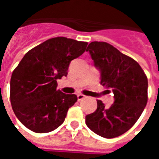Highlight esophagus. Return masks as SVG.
Segmentation results:
<instances>
[{"label": "esophagus", "instance_id": "34e87169", "mask_svg": "<svg viewBox=\"0 0 159 159\" xmlns=\"http://www.w3.org/2000/svg\"><path fill=\"white\" fill-rule=\"evenodd\" d=\"M86 98V96L85 95H83V94H82V93H80V94H77V100H83V99H85Z\"/></svg>", "mask_w": 159, "mask_h": 159}]
</instances>
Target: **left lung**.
<instances>
[{"instance_id":"8db88e82","label":"left lung","mask_w":159,"mask_h":159,"mask_svg":"<svg viewBox=\"0 0 159 159\" xmlns=\"http://www.w3.org/2000/svg\"><path fill=\"white\" fill-rule=\"evenodd\" d=\"M94 66L100 71V84L111 89L114 103L105 107L97 100V109L87 115V126L104 138L123 134L139 119L147 103V77L138 63L107 42H92L88 46Z\"/></svg>"}]
</instances>
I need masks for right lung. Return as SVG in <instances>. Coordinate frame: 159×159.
Masks as SVG:
<instances>
[{"label":"right lung","mask_w":159,"mask_h":159,"mask_svg":"<svg viewBox=\"0 0 159 159\" xmlns=\"http://www.w3.org/2000/svg\"><path fill=\"white\" fill-rule=\"evenodd\" d=\"M87 45L63 36L51 38L26 52L12 71L11 105L27 129L48 133L64 123L77 96L57 89V79L67 76L70 61L82 55Z\"/></svg>","instance_id":"add662e5"}]
</instances>
